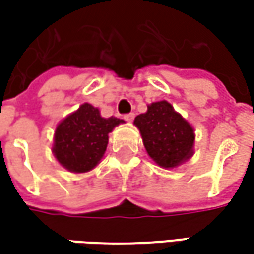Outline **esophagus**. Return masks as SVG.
<instances>
[{"instance_id": "1", "label": "esophagus", "mask_w": 254, "mask_h": 254, "mask_svg": "<svg viewBox=\"0 0 254 254\" xmlns=\"http://www.w3.org/2000/svg\"><path fill=\"white\" fill-rule=\"evenodd\" d=\"M132 119H134V113H127V114H124V120H126V122H132Z\"/></svg>"}]
</instances>
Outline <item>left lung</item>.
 Wrapping results in <instances>:
<instances>
[{
	"instance_id": "1",
	"label": "left lung",
	"mask_w": 254,
	"mask_h": 254,
	"mask_svg": "<svg viewBox=\"0 0 254 254\" xmlns=\"http://www.w3.org/2000/svg\"><path fill=\"white\" fill-rule=\"evenodd\" d=\"M134 124L141 132L144 147L154 161L164 168H174L192 155L193 128L170 103H152Z\"/></svg>"
}]
</instances>
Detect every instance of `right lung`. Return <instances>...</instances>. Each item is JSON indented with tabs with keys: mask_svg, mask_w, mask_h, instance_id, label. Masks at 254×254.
Wrapping results in <instances>:
<instances>
[{
	"mask_svg": "<svg viewBox=\"0 0 254 254\" xmlns=\"http://www.w3.org/2000/svg\"><path fill=\"white\" fill-rule=\"evenodd\" d=\"M123 120L104 119L99 109L84 103L56 127L54 154L56 160L72 172L94 168L107 148L109 132Z\"/></svg>",
	"mask_w": 254,
	"mask_h": 254,
	"instance_id": "1",
	"label": "right lung"
}]
</instances>
